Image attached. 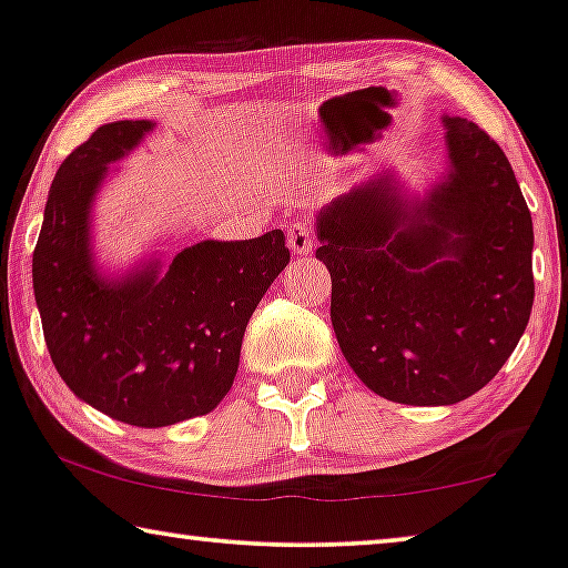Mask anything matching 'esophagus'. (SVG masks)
Here are the masks:
<instances>
[{"instance_id": "34e87169", "label": "esophagus", "mask_w": 568, "mask_h": 568, "mask_svg": "<svg viewBox=\"0 0 568 568\" xmlns=\"http://www.w3.org/2000/svg\"><path fill=\"white\" fill-rule=\"evenodd\" d=\"M287 247H291L293 255H308V252L313 250L311 226L303 222H295L291 230H287Z\"/></svg>"}]
</instances>
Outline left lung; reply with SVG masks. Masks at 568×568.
<instances>
[{"label":"left lung","instance_id":"left-lung-1","mask_svg":"<svg viewBox=\"0 0 568 568\" xmlns=\"http://www.w3.org/2000/svg\"><path fill=\"white\" fill-rule=\"evenodd\" d=\"M442 122L446 171L426 196L387 171L316 216L342 354L372 393L405 405L481 390L536 295L532 219L505 152L474 122Z\"/></svg>","mask_w":568,"mask_h":568}]
</instances>
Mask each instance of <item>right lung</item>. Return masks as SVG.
<instances>
[{"instance_id":"right-lung-1","label":"right lung","mask_w":568,"mask_h":568,"mask_svg":"<svg viewBox=\"0 0 568 568\" xmlns=\"http://www.w3.org/2000/svg\"><path fill=\"white\" fill-rule=\"evenodd\" d=\"M155 122L99 126L58 168L32 252V287L50 359L75 397L138 428L206 416L240 367L244 328L291 252L283 230L255 240H203L163 267L148 257L101 273L91 211L109 165Z\"/></svg>"}]
</instances>
